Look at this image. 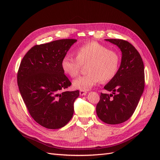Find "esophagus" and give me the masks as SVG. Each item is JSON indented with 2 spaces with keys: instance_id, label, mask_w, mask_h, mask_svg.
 <instances>
[{
  "instance_id": "34e87169",
  "label": "esophagus",
  "mask_w": 160,
  "mask_h": 160,
  "mask_svg": "<svg viewBox=\"0 0 160 160\" xmlns=\"http://www.w3.org/2000/svg\"><path fill=\"white\" fill-rule=\"evenodd\" d=\"M87 93H88V91L87 90H84V89H81L79 91V93L81 95H86Z\"/></svg>"
}]
</instances>
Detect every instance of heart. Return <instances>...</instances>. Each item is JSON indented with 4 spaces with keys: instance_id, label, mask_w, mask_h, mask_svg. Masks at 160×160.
I'll list each match as a JSON object with an SVG mask.
<instances>
[{
    "instance_id": "1",
    "label": "heart",
    "mask_w": 160,
    "mask_h": 160,
    "mask_svg": "<svg viewBox=\"0 0 160 160\" xmlns=\"http://www.w3.org/2000/svg\"><path fill=\"white\" fill-rule=\"evenodd\" d=\"M76 58L65 55L61 60V68L65 74L72 78L79 74L82 65L86 66L88 73L73 81L75 88L88 89L99 83H107L118 74L121 57L119 52L95 41L79 47L75 51Z\"/></svg>"
}]
</instances>
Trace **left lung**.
<instances>
[{
    "mask_svg": "<svg viewBox=\"0 0 160 160\" xmlns=\"http://www.w3.org/2000/svg\"><path fill=\"white\" fill-rule=\"evenodd\" d=\"M106 41L122 51V62L115 78L104 87L112 93H101L96 112L104 123L115 125L129 119L137 108L145 87L144 65L139 52L128 41L118 38Z\"/></svg>",
    "mask_w": 160,
    "mask_h": 160,
    "instance_id": "obj_1",
    "label": "left lung"
}]
</instances>
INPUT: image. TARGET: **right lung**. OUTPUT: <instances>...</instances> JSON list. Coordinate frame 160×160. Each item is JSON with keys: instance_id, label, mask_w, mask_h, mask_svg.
Instances as JSON below:
<instances>
[{"instance_id": "obj_1", "label": "right lung", "mask_w": 160, "mask_h": 160, "mask_svg": "<svg viewBox=\"0 0 160 160\" xmlns=\"http://www.w3.org/2000/svg\"><path fill=\"white\" fill-rule=\"evenodd\" d=\"M74 38L60 39L32 47L24 56L17 83L28 113L41 126L64 127L72 117L79 90L69 91L71 81L61 68V60Z\"/></svg>"}]
</instances>
